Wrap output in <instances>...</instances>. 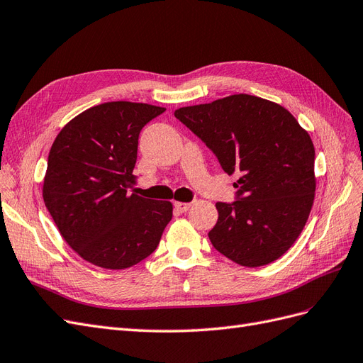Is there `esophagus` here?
Listing matches in <instances>:
<instances>
[{
  "label": "esophagus",
  "instance_id": "1",
  "mask_svg": "<svg viewBox=\"0 0 363 363\" xmlns=\"http://www.w3.org/2000/svg\"><path fill=\"white\" fill-rule=\"evenodd\" d=\"M174 207L177 208L179 212H188L189 211V207H191V203H182V201H175L174 203Z\"/></svg>",
  "mask_w": 363,
  "mask_h": 363
}]
</instances>
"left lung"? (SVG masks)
I'll use <instances>...</instances> for the list:
<instances>
[{"label":"left lung","instance_id":"1","mask_svg":"<svg viewBox=\"0 0 363 363\" xmlns=\"http://www.w3.org/2000/svg\"><path fill=\"white\" fill-rule=\"evenodd\" d=\"M175 118L239 180L238 200L216 203L212 245L238 265L257 268L286 252L312 211L316 177L309 133L283 106L238 94L180 107Z\"/></svg>","mask_w":363,"mask_h":363}]
</instances>
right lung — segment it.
I'll return each mask as SVG.
<instances>
[{
    "mask_svg": "<svg viewBox=\"0 0 363 363\" xmlns=\"http://www.w3.org/2000/svg\"><path fill=\"white\" fill-rule=\"evenodd\" d=\"M164 107L112 101L72 118L54 139L42 196L77 255L104 269L147 259L172 218V203L127 189L135 182L140 130Z\"/></svg>",
    "mask_w": 363,
    "mask_h": 363,
    "instance_id": "obj_1",
    "label": "right lung"
}]
</instances>
